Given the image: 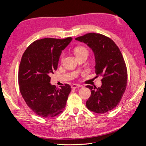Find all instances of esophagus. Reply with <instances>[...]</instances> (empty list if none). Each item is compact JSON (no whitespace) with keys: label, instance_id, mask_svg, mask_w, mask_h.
Segmentation results:
<instances>
[{"label":"esophagus","instance_id":"esophagus-1","mask_svg":"<svg viewBox=\"0 0 146 146\" xmlns=\"http://www.w3.org/2000/svg\"><path fill=\"white\" fill-rule=\"evenodd\" d=\"M81 85H80V84H72V86H71V88H72V89H76V88H80V87H81Z\"/></svg>","mask_w":146,"mask_h":146}]
</instances>
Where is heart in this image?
<instances>
[{
    "mask_svg": "<svg viewBox=\"0 0 146 146\" xmlns=\"http://www.w3.org/2000/svg\"><path fill=\"white\" fill-rule=\"evenodd\" d=\"M74 52H75V53L76 56H78L80 55H82V54H88V50L86 49L85 47L84 46H77L76 48L74 49ZM64 54L62 55V59L64 58Z\"/></svg>",
    "mask_w": 146,
    "mask_h": 146,
    "instance_id": "b5f03b06",
    "label": "heart"
}]
</instances>
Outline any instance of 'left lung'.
Returning a JSON list of instances; mask_svg holds the SVG:
<instances>
[{
  "label": "left lung",
  "instance_id": "obj_1",
  "mask_svg": "<svg viewBox=\"0 0 146 146\" xmlns=\"http://www.w3.org/2000/svg\"><path fill=\"white\" fill-rule=\"evenodd\" d=\"M76 40L86 44L92 50L95 72L103 77L101 87L86 86L91 94L86 105L96 113H105L118 105L125 91L127 71L123 56L114 41L103 35L90 33Z\"/></svg>",
  "mask_w": 146,
  "mask_h": 146
}]
</instances>
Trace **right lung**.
Instances as JSON below:
<instances>
[{"instance_id": "right-lung-1", "label": "right lung", "mask_w": 146, "mask_h": 146, "mask_svg": "<svg viewBox=\"0 0 146 146\" xmlns=\"http://www.w3.org/2000/svg\"><path fill=\"white\" fill-rule=\"evenodd\" d=\"M72 40L43 38L34 41L23 53L18 72L20 92L27 105L40 117H54L65 108L70 86L56 88L50 83V75L57 69L62 51Z\"/></svg>"}]
</instances>
